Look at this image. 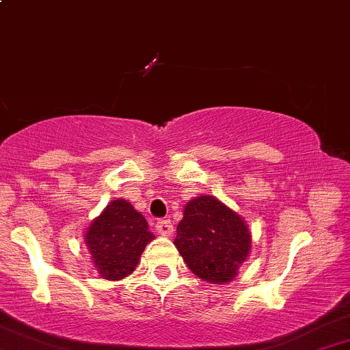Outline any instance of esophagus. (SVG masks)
<instances>
[{
	"mask_svg": "<svg viewBox=\"0 0 350 350\" xmlns=\"http://www.w3.org/2000/svg\"><path fill=\"white\" fill-rule=\"evenodd\" d=\"M157 231L158 234H161V237H171L172 233H174V226H172L171 220H159L157 223Z\"/></svg>",
	"mask_w": 350,
	"mask_h": 350,
	"instance_id": "1",
	"label": "esophagus"
}]
</instances>
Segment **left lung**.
Instances as JSON below:
<instances>
[{
    "mask_svg": "<svg viewBox=\"0 0 350 350\" xmlns=\"http://www.w3.org/2000/svg\"><path fill=\"white\" fill-rule=\"evenodd\" d=\"M174 244L187 267L210 284H228L251 252L244 218L213 196H199L184 207Z\"/></svg>",
    "mask_w": 350,
    "mask_h": 350,
    "instance_id": "obj_1",
    "label": "left lung"
}]
</instances>
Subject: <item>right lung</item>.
Listing matches in <instances>:
<instances>
[{
    "label": "right lung",
    "instance_id": "1",
    "mask_svg": "<svg viewBox=\"0 0 350 350\" xmlns=\"http://www.w3.org/2000/svg\"><path fill=\"white\" fill-rule=\"evenodd\" d=\"M154 234L145 217L125 199L109 202L88 226L84 243L100 279L122 280L130 275Z\"/></svg>",
    "mask_w": 350,
    "mask_h": 350
}]
</instances>
